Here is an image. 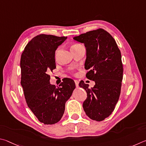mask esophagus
I'll list each match as a JSON object with an SVG mask.
<instances>
[{"instance_id":"1","label":"esophagus","mask_w":146,"mask_h":146,"mask_svg":"<svg viewBox=\"0 0 146 146\" xmlns=\"http://www.w3.org/2000/svg\"><path fill=\"white\" fill-rule=\"evenodd\" d=\"M75 81V84H76V87H78L79 86V81H78V80H75L74 81Z\"/></svg>"}]
</instances>
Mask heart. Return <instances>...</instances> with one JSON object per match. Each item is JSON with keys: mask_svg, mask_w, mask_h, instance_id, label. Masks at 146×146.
I'll return each instance as SVG.
<instances>
[{"mask_svg": "<svg viewBox=\"0 0 146 146\" xmlns=\"http://www.w3.org/2000/svg\"><path fill=\"white\" fill-rule=\"evenodd\" d=\"M78 45H80V44H75V45H74L72 46V47H76V46H78ZM58 52V49L56 50V55L57 54Z\"/></svg>", "mask_w": 146, "mask_h": 146, "instance_id": "1", "label": "heart"}]
</instances>
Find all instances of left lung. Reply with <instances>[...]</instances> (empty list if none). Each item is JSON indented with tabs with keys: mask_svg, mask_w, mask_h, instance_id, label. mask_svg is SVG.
<instances>
[{
	"mask_svg": "<svg viewBox=\"0 0 146 146\" xmlns=\"http://www.w3.org/2000/svg\"><path fill=\"white\" fill-rule=\"evenodd\" d=\"M75 40L85 44L86 77L95 81L93 88L81 81L79 86L86 90L87 98L83 107L89 118L102 121L113 111L121 94L123 66L121 53L115 40L105 30L86 32Z\"/></svg>",
	"mask_w": 146,
	"mask_h": 146,
	"instance_id": "1",
	"label": "left lung"
}]
</instances>
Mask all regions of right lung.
Segmentation results:
<instances>
[{
    "label": "right lung",
    "instance_id": "obj_1",
    "mask_svg": "<svg viewBox=\"0 0 146 146\" xmlns=\"http://www.w3.org/2000/svg\"><path fill=\"white\" fill-rule=\"evenodd\" d=\"M66 38L44 34L36 36L25 46L20 59L21 85L27 106L44 124L60 121L65 103L76 88L74 81L69 78L56 87L50 83L48 74L56 68L55 51Z\"/></svg>",
    "mask_w": 146,
    "mask_h": 146
}]
</instances>
